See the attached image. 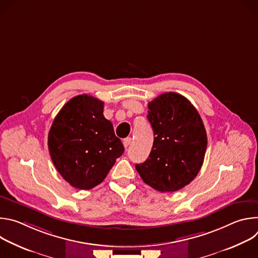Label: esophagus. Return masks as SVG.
<instances>
[{"label":"esophagus","mask_w":258,"mask_h":258,"mask_svg":"<svg viewBox=\"0 0 258 258\" xmlns=\"http://www.w3.org/2000/svg\"><path fill=\"white\" fill-rule=\"evenodd\" d=\"M123 146H124V148H127V147L131 145V143H132V138H126V139H124L123 140Z\"/></svg>","instance_id":"obj_1"}]
</instances>
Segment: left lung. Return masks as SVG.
Listing matches in <instances>:
<instances>
[{"label": "left lung", "instance_id": "1", "mask_svg": "<svg viewBox=\"0 0 258 258\" xmlns=\"http://www.w3.org/2000/svg\"><path fill=\"white\" fill-rule=\"evenodd\" d=\"M154 133L149 157L136 169L145 183L159 192H175L196 177L204 161L207 135L192 103L169 92L148 104Z\"/></svg>", "mask_w": 258, "mask_h": 258}]
</instances>
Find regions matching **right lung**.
<instances>
[{
	"mask_svg": "<svg viewBox=\"0 0 258 258\" xmlns=\"http://www.w3.org/2000/svg\"><path fill=\"white\" fill-rule=\"evenodd\" d=\"M104 102L89 95L70 99L56 115L48 136L52 161L72 187L90 190L101 183L124 151Z\"/></svg>",
	"mask_w": 258,
	"mask_h": 258,
	"instance_id": "right-lung-1",
	"label": "right lung"
}]
</instances>
